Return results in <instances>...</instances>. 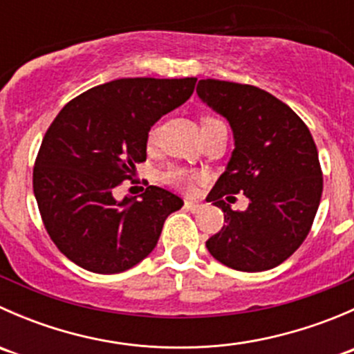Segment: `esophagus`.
I'll return each mask as SVG.
<instances>
[{"label": "esophagus", "mask_w": 354, "mask_h": 354, "mask_svg": "<svg viewBox=\"0 0 354 354\" xmlns=\"http://www.w3.org/2000/svg\"><path fill=\"white\" fill-rule=\"evenodd\" d=\"M200 203L195 202V200H185V209H188L190 212H197V210H200Z\"/></svg>", "instance_id": "1"}]
</instances>
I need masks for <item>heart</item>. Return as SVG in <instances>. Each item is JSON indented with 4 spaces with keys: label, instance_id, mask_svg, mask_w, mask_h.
Segmentation results:
<instances>
[{
    "label": "heart",
    "instance_id": "1",
    "mask_svg": "<svg viewBox=\"0 0 354 354\" xmlns=\"http://www.w3.org/2000/svg\"><path fill=\"white\" fill-rule=\"evenodd\" d=\"M209 120H214V118H205L203 121H209ZM154 138H156V130H152L151 135H149V140L154 142ZM164 180H166L167 183L174 185V187H190L192 181H194V174H190L185 169H180V167H174V169H169L166 174H164Z\"/></svg>",
    "mask_w": 354,
    "mask_h": 354
}]
</instances>
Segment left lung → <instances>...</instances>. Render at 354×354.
I'll list each match as a JSON object with an SVG mask.
<instances>
[{"label":"left lung","mask_w":354,"mask_h":354,"mask_svg":"<svg viewBox=\"0 0 354 354\" xmlns=\"http://www.w3.org/2000/svg\"><path fill=\"white\" fill-rule=\"evenodd\" d=\"M197 94L230 121L234 151L207 202L223 209L224 226L207 240L216 260L234 270L262 272L283 263L305 241L322 197L315 142L288 104L253 85L200 80ZM243 191L249 209L222 198Z\"/></svg>","instance_id":"1"}]
</instances>
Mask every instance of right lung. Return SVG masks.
<instances>
[{"mask_svg": "<svg viewBox=\"0 0 354 354\" xmlns=\"http://www.w3.org/2000/svg\"><path fill=\"white\" fill-rule=\"evenodd\" d=\"M197 78H120L88 88L58 113L34 166V195L59 252L82 269L118 274L156 248L183 200L160 187L114 198L147 159L151 127L194 94Z\"/></svg>", "mask_w": 354, "mask_h": 354, "instance_id": "right-lung-1", "label": "right lung"}]
</instances>
